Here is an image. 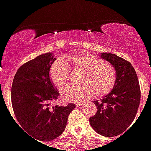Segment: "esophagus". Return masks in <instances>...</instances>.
<instances>
[{
    "mask_svg": "<svg viewBox=\"0 0 151 151\" xmlns=\"http://www.w3.org/2000/svg\"><path fill=\"white\" fill-rule=\"evenodd\" d=\"M75 105L77 106H83V103H76Z\"/></svg>",
    "mask_w": 151,
    "mask_h": 151,
    "instance_id": "34e87169",
    "label": "esophagus"
}]
</instances>
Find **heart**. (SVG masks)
<instances>
[{
	"label": "heart",
	"instance_id": "obj_1",
	"mask_svg": "<svg viewBox=\"0 0 151 151\" xmlns=\"http://www.w3.org/2000/svg\"><path fill=\"white\" fill-rule=\"evenodd\" d=\"M73 69L83 71L80 86H68L62 90V99L80 103L93 97H102L112 91L117 81V70L112 64L90 54L66 58ZM50 77L56 87L61 89L70 79L69 68L64 61H56L50 69Z\"/></svg>",
	"mask_w": 151,
	"mask_h": 151
}]
</instances>
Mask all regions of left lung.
I'll list each match as a JSON object with an SVG mask.
<instances>
[{"label": "left lung", "mask_w": 151, "mask_h": 151, "mask_svg": "<svg viewBox=\"0 0 151 151\" xmlns=\"http://www.w3.org/2000/svg\"><path fill=\"white\" fill-rule=\"evenodd\" d=\"M117 70L114 88L101 101H94L97 112L90 118L92 128L101 135L115 137L130 126L141 101V89L135 70L129 61L115 54H101Z\"/></svg>", "instance_id": "8db88e82"}]
</instances>
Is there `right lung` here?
<instances>
[{"mask_svg": "<svg viewBox=\"0 0 151 151\" xmlns=\"http://www.w3.org/2000/svg\"><path fill=\"white\" fill-rule=\"evenodd\" d=\"M56 58L48 52L19 67L11 87V103L16 119L30 137L41 141L57 138L65 131L74 103L51 106L59 93L49 78Z\"/></svg>", "mask_w": 151, "mask_h": 151, "instance_id": "add662e5", "label": "right lung"}]
</instances>
